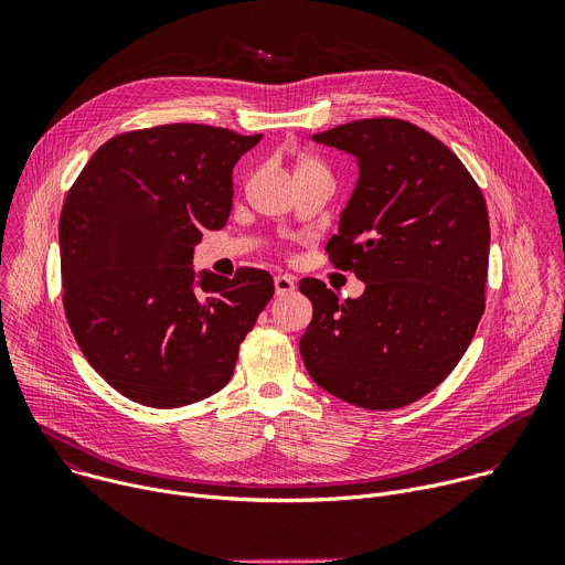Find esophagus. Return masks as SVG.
<instances>
[{
	"label": "esophagus",
	"mask_w": 565,
	"mask_h": 565,
	"mask_svg": "<svg viewBox=\"0 0 565 565\" xmlns=\"http://www.w3.org/2000/svg\"><path fill=\"white\" fill-rule=\"evenodd\" d=\"M292 290H295V279H292V277H288V275H277V277H275V292H277L279 297L290 295Z\"/></svg>",
	"instance_id": "34e87169"
}]
</instances>
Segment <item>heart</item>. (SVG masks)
Segmentation results:
<instances>
[{
    "label": "heart",
    "instance_id": "heart-1",
    "mask_svg": "<svg viewBox=\"0 0 565 565\" xmlns=\"http://www.w3.org/2000/svg\"><path fill=\"white\" fill-rule=\"evenodd\" d=\"M306 170H324V166H321L317 158H310V156H306V158H299V163H297V170H295V174H297V172H306Z\"/></svg>",
    "mask_w": 565,
    "mask_h": 565
}]
</instances>
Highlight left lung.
Returning a JSON list of instances; mask_svg holds the SVG:
<instances>
[{
    "label": "left lung",
    "mask_w": 565,
    "mask_h": 565,
    "mask_svg": "<svg viewBox=\"0 0 565 565\" xmlns=\"http://www.w3.org/2000/svg\"><path fill=\"white\" fill-rule=\"evenodd\" d=\"M315 140L358 158V188L327 255L366 288L342 301L324 281H299L312 301L301 360L355 407H407L454 371L486 310V199L460 158L409 120H353Z\"/></svg>",
    "instance_id": "8db88e82"
}]
</instances>
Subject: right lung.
Segmentation results:
<instances>
[{"label":"right lung","mask_w":565,"mask_h":565,"mask_svg":"<svg viewBox=\"0 0 565 565\" xmlns=\"http://www.w3.org/2000/svg\"><path fill=\"white\" fill-rule=\"evenodd\" d=\"M262 134L172 122L109 138L60 214L62 303L87 362L125 397L177 409L221 391L275 295L270 273H203L192 253L232 210V168Z\"/></svg>","instance_id":"add662e5"}]
</instances>
